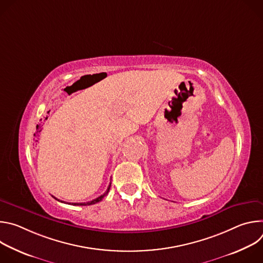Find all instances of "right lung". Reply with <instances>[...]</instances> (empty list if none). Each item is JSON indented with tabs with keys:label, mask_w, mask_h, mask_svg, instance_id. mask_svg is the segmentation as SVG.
I'll return each instance as SVG.
<instances>
[{
	"label": "right lung",
	"mask_w": 263,
	"mask_h": 263,
	"mask_svg": "<svg viewBox=\"0 0 263 263\" xmlns=\"http://www.w3.org/2000/svg\"><path fill=\"white\" fill-rule=\"evenodd\" d=\"M35 135V134H34ZM110 185H111V183L109 184V186H108V189H107V191H106V193L105 194H103L102 196H100L99 198H97V199H95V200H92V201H89V202H86V203H69V204H71V205H74V206H87V205H92V204H96V203H98V202H100V201H102L103 199H104V197L108 194V192H109V190H110ZM53 198H55V197H53ZM56 199V198H55ZM56 200H58V199H56ZM58 201H60V200H58ZM60 202H62V201H60ZM64 203V202H63Z\"/></svg>",
	"instance_id": "add662e5"
}]
</instances>
